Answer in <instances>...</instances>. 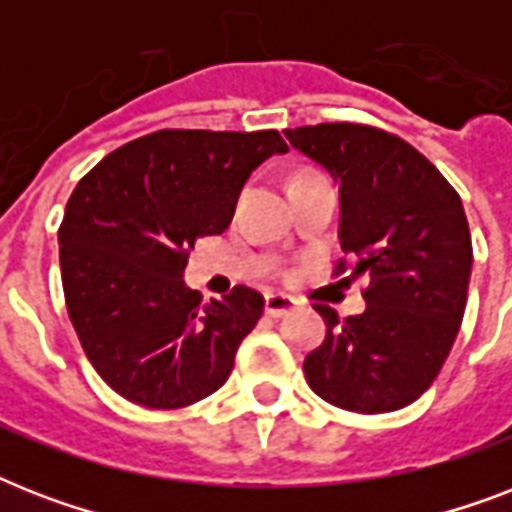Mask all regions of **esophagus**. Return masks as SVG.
<instances>
[{
	"mask_svg": "<svg viewBox=\"0 0 512 512\" xmlns=\"http://www.w3.org/2000/svg\"><path fill=\"white\" fill-rule=\"evenodd\" d=\"M295 308V300L287 295H265V313L271 316V319H281V316H287L289 311Z\"/></svg>",
	"mask_w": 512,
	"mask_h": 512,
	"instance_id": "34e87169",
	"label": "esophagus"
}]
</instances>
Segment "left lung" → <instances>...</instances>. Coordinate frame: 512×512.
<instances>
[{
  "label": "left lung",
  "mask_w": 512,
  "mask_h": 512,
  "mask_svg": "<svg viewBox=\"0 0 512 512\" xmlns=\"http://www.w3.org/2000/svg\"><path fill=\"white\" fill-rule=\"evenodd\" d=\"M340 185V247L369 276L366 308L342 319L316 305L327 337L305 356L316 396L358 414L396 412L433 385L460 332L473 244L444 175L390 132L364 124L284 130Z\"/></svg>",
  "instance_id": "left-lung-1"
}]
</instances>
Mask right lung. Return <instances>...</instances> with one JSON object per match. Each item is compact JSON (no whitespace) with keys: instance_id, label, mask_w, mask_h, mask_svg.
<instances>
[{"instance_id":"right-lung-1","label":"right lung","mask_w":512,"mask_h":512,"mask_svg":"<svg viewBox=\"0 0 512 512\" xmlns=\"http://www.w3.org/2000/svg\"><path fill=\"white\" fill-rule=\"evenodd\" d=\"M276 130H159L79 180L58 231L63 295L95 372L132 404L180 409L215 393L265 300L233 287L201 305L188 252L223 233L249 175L287 154Z\"/></svg>"}]
</instances>
